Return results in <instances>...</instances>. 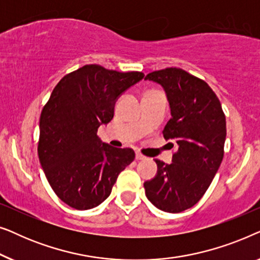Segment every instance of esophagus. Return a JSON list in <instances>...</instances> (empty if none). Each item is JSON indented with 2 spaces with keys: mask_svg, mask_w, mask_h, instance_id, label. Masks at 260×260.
<instances>
[{
  "mask_svg": "<svg viewBox=\"0 0 260 260\" xmlns=\"http://www.w3.org/2000/svg\"><path fill=\"white\" fill-rule=\"evenodd\" d=\"M136 159H138V161H143V159H147V157H145L144 155H142L141 152H136Z\"/></svg>",
  "mask_w": 260,
  "mask_h": 260,
  "instance_id": "1",
  "label": "esophagus"
}]
</instances>
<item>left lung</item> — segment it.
I'll list each match as a JSON object with an SVG mask.
<instances>
[{"label": "left lung", "mask_w": 260, "mask_h": 260, "mask_svg": "<svg viewBox=\"0 0 260 260\" xmlns=\"http://www.w3.org/2000/svg\"><path fill=\"white\" fill-rule=\"evenodd\" d=\"M144 80L165 90L172 118L163 136L177 144L170 165L155 159L157 173L144 182L145 195L156 208L180 213L198 204L221 165L226 118L208 84L186 71H155Z\"/></svg>", "instance_id": "left-lung-1"}]
</instances>
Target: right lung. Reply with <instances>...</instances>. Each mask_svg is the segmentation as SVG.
Returning a JSON list of instances; mask_svg holds the SVG:
<instances>
[{"label": "right lung", "mask_w": 260, "mask_h": 260, "mask_svg": "<svg viewBox=\"0 0 260 260\" xmlns=\"http://www.w3.org/2000/svg\"><path fill=\"white\" fill-rule=\"evenodd\" d=\"M143 78L141 72L86 65L53 90L40 116L38 154L52 189L70 207L85 211L101 205L134 161L133 149L111 147L97 131L113 118L117 99Z\"/></svg>", "instance_id": "right-lung-1"}]
</instances>
